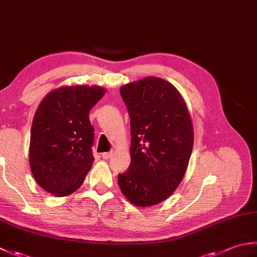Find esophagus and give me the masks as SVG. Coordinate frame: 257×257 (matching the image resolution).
Here are the masks:
<instances>
[{"mask_svg": "<svg viewBox=\"0 0 257 257\" xmlns=\"http://www.w3.org/2000/svg\"><path fill=\"white\" fill-rule=\"evenodd\" d=\"M112 156V151H109V152H103V154H101V157L103 158V159H109Z\"/></svg>", "mask_w": 257, "mask_h": 257, "instance_id": "1", "label": "esophagus"}]
</instances>
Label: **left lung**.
Listing matches in <instances>:
<instances>
[{
	"instance_id": "8db88e82",
	"label": "left lung",
	"mask_w": 257,
	"mask_h": 257,
	"mask_svg": "<svg viewBox=\"0 0 257 257\" xmlns=\"http://www.w3.org/2000/svg\"><path fill=\"white\" fill-rule=\"evenodd\" d=\"M132 128L130 166L118 174L123 195L136 206L167 200L181 183L193 148L189 109L169 81L149 76L120 87Z\"/></svg>"
}]
</instances>
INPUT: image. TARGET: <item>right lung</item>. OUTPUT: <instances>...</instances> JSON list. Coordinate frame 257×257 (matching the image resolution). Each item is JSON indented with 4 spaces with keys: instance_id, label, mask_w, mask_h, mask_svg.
<instances>
[{
    "instance_id": "1",
    "label": "right lung",
    "mask_w": 257,
    "mask_h": 257,
    "mask_svg": "<svg viewBox=\"0 0 257 257\" xmlns=\"http://www.w3.org/2000/svg\"><path fill=\"white\" fill-rule=\"evenodd\" d=\"M100 86H62L43 98L34 114L29 150L33 177L55 196L83 184L91 169L94 127L89 111L105 95Z\"/></svg>"
}]
</instances>
